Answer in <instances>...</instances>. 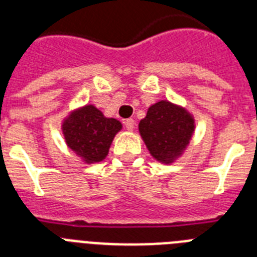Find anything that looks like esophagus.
Instances as JSON below:
<instances>
[{"label": "esophagus", "mask_w": 257, "mask_h": 257, "mask_svg": "<svg viewBox=\"0 0 257 257\" xmlns=\"http://www.w3.org/2000/svg\"><path fill=\"white\" fill-rule=\"evenodd\" d=\"M124 126H126V128L128 131H133L134 126H135V122H134L133 118H128V119H126V121H124Z\"/></svg>", "instance_id": "34e87169"}]
</instances>
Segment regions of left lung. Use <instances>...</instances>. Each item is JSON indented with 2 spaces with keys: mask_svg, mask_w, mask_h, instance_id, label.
Returning a JSON list of instances; mask_svg holds the SVG:
<instances>
[{
  "mask_svg": "<svg viewBox=\"0 0 257 257\" xmlns=\"http://www.w3.org/2000/svg\"><path fill=\"white\" fill-rule=\"evenodd\" d=\"M194 127V118L187 109L161 100L149 106L139 133L157 161L172 163L188 147Z\"/></svg>",
  "mask_w": 257,
  "mask_h": 257,
  "instance_id": "1",
  "label": "left lung"
}]
</instances>
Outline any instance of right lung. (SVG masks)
I'll list each match as a JSON object with an SVG mask.
<instances>
[{
    "label": "right lung",
    "mask_w": 257,
    "mask_h": 257,
    "mask_svg": "<svg viewBox=\"0 0 257 257\" xmlns=\"http://www.w3.org/2000/svg\"><path fill=\"white\" fill-rule=\"evenodd\" d=\"M65 143L86 163L100 162L108 156L121 122L104 117L94 105H85L70 113L63 122Z\"/></svg>",
    "instance_id": "obj_1"
}]
</instances>
